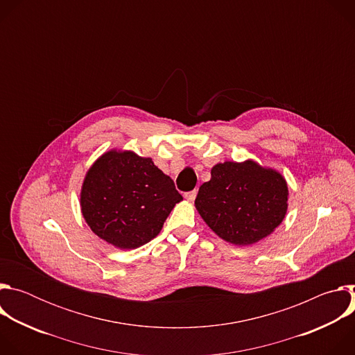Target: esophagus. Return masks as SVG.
I'll use <instances>...</instances> for the list:
<instances>
[{
    "instance_id": "1",
    "label": "esophagus",
    "mask_w": 355,
    "mask_h": 355,
    "mask_svg": "<svg viewBox=\"0 0 355 355\" xmlns=\"http://www.w3.org/2000/svg\"><path fill=\"white\" fill-rule=\"evenodd\" d=\"M184 196H185V199H187V200L192 202V200L196 198V189L189 191V192H185V193H184Z\"/></svg>"
}]
</instances>
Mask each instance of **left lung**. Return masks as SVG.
Returning a JSON list of instances; mask_svg holds the SVG:
<instances>
[{"label": "left lung", "instance_id": "1", "mask_svg": "<svg viewBox=\"0 0 355 355\" xmlns=\"http://www.w3.org/2000/svg\"><path fill=\"white\" fill-rule=\"evenodd\" d=\"M288 185L272 168L252 160L212 167L211 180L199 187L195 208L225 241L250 245L270 236L288 209Z\"/></svg>", "mask_w": 355, "mask_h": 355}]
</instances>
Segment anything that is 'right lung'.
<instances>
[{
	"label": "right lung",
	"instance_id": "1",
	"mask_svg": "<svg viewBox=\"0 0 355 355\" xmlns=\"http://www.w3.org/2000/svg\"><path fill=\"white\" fill-rule=\"evenodd\" d=\"M182 200L174 181L150 157L110 150L87 171L80 205L89 229L121 250L153 240Z\"/></svg>",
	"mask_w": 355,
	"mask_h": 355
}]
</instances>
